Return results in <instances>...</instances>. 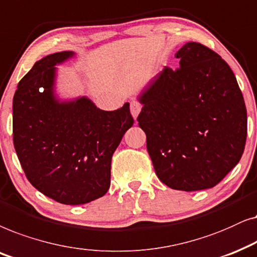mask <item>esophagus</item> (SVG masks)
Segmentation results:
<instances>
[{"label": "esophagus", "instance_id": "esophagus-1", "mask_svg": "<svg viewBox=\"0 0 257 257\" xmlns=\"http://www.w3.org/2000/svg\"><path fill=\"white\" fill-rule=\"evenodd\" d=\"M140 111H141V104L139 103V102H132L131 103V112L133 115V117H134L136 119V117H138Z\"/></svg>", "mask_w": 257, "mask_h": 257}]
</instances>
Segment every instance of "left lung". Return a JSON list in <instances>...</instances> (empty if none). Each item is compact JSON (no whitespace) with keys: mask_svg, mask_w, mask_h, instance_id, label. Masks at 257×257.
<instances>
[{"mask_svg":"<svg viewBox=\"0 0 257 257\" xmlns=\"http://www.w3.org/2000/svg\"><path fill=\"white\" fill-rule=\"evenodd\" d=\"M143 88L138 121L161 182L172 189L213 188L234 168L247 139V109L230 67L197 42L175 54Z\"/></svg>","mask_w":257,"mask_h":257,"instance_id":"left-lung-1","label":"left lung"}]
</instances>
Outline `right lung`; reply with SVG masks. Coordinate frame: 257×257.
<instances>
[{
  "mask_svg": "<svg viewBox=\"0 0 257 257\" xmlns=\"http://www.w3.org/2000/svg\"><path fill=\"white\" fill-rule=\"evenodd\" d=\"M74 56L61 51L37 61L13 100L14 147L27 179L46 196L71 206L107 193L112 154L134 124L128 102L105 111L87 96H57L56 66Z\"/></svg>",
  "mask_w": 257,
  "mask_h": 257,
  "instance_id": "obj_1",
  "label": "right lung"
}]
</instances>
